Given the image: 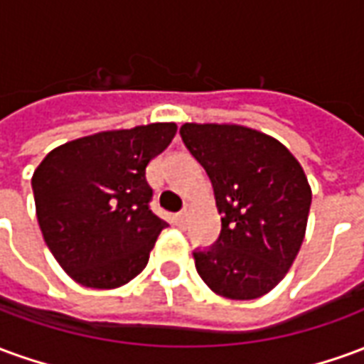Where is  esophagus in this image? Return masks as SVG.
I'll list each match as a JSON object with an SVG mask.
<instances>
[{"mask_svg":"<svg viewBox=\"0 0 364 364\" xmlns=\"http://www.w3.org/2000/svg\"><path fill=\"white\" fill-rule=\"evenodd\" d=\"M187 218H189V210L185 208V210H181V213L177 214V224H185Z\"/></svg>","mask_w":364,"mask_h":364,"instance_id":"obj_1","label":"esophagus"}]
</instances>
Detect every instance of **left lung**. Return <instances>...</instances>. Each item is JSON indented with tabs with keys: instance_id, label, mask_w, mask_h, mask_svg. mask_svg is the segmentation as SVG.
Listing matches in <instances>:
<instances>
[{
	"instance_id": "left-lung-1",
	"label": "left lung",
	"mask_w": 364,
	"mask_h": 364,
	"mask_svg": "<svg viewBox=\"0 0 364 364\" xmlns=\"http://www.w3.org/2000/svg\"><path fill=\"white\" fill-rule=\"evenodd\" d=\"M181 138L213 183L222 230L195 252L206 287L253 300L289 273L304 242L312 189L298 159L273 136L242 124L185 122Z\"/></svg>"
}]
</instances>
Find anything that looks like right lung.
<instances>
[{
    "label": "right lung",
    "instance_id": "1",
    "mask_svg": "<svg viewBox=\"0 0 364 364\" xmlns=\"http://www.w3.org/2000/svg\"><path fill=\"white\" fill-rule=\"evenodd\" d=\"M175 132V122H151L83 136L54 148L35 169L38 226L75 282L117 289L142 273L167 226L150 210L146 167Z\"/></svg>",
    "mask_w": 364,
    "mask_h": 364
}]
</instances>
